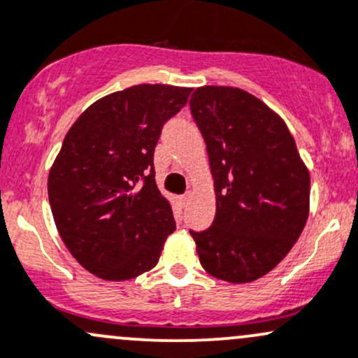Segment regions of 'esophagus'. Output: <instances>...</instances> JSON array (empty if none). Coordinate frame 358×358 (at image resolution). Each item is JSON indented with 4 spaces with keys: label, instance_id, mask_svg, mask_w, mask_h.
<instances>
[{
    "label": "esophagus",
    "instance_id": "obj_1",
    "mask_svg": "<svg viewBox=\"0 0 358 358\" xmlns=\"http://www.w3.org/2000/svg\"><path fill=\"white\" fill-rule=\"evenodd\" d=\"M190 199H192V194H190V192H187V194H183L182 197H180V201H182L183 206H187L190 202Z\"/></svg>",
    "mask_w": 358,
    "mask_h": 358
}]
</instances>
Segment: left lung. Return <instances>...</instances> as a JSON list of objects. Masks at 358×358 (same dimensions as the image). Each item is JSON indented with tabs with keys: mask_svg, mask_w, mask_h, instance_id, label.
<instances>
[{
	"mask_svg": "<svg viewBox=\"0 0 358 358\" xmlns=\"http://www.w3.org/2000/svg\"><path fill=\"white\" fill-rule=\"evenodd\" d=\"M190 110L206 141L216 216L190 231L210 276L250 283L273 271L307 223L310 173L285 120L247 90L204 85Z\"/></svg>",
	"mask_w": 358,
	"mask_h": 358,
	"instance_id": "1",
	"label": "left lung"
}]
</instances>
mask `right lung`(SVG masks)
<instances>
[{"label":"right lung","instance_id":"add662e5","mask_svg":"<svg viewBox=\"0 0 358 358\" xmlns=\"http://www.w3.org/2000/svg\"><path fill=\"white\" fill-rule=\"evenodd\" d=\"M190 92L131 85L90 104L65 135L48 195L63 243L94 276L131 280L159 261L176 224L154 180V148Z\"/></svg>","mask_w":358,"mask_h":358}]
</instances>
